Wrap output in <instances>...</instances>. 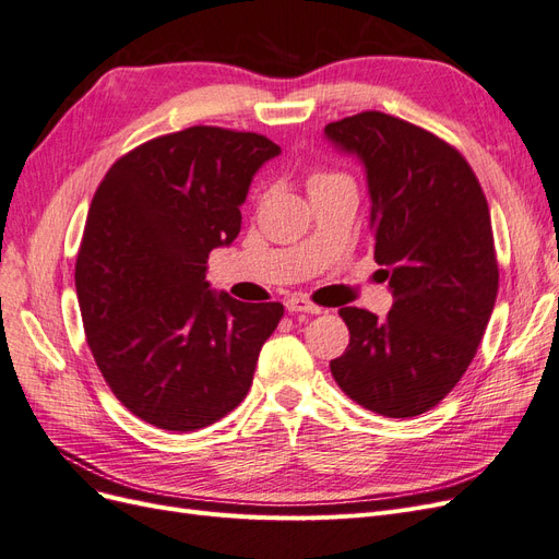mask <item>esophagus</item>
Masks as SVG:
<instances>
[{
    "label": "esophagus",
    "mask_w": 559,
    "mask_h": 559,
    "mask_svg": "<svg viewBox=\"0 0 559 559\" xmlns=\"http://www.w3.org/2000/svg\"><path fill=\"white\" fill-rule=\"evenodd\" d=\"M284 306L289 312H308V314H319L321 312L319 306H314L312 300H308L306 296H300V294H292L289 298L284 300Z\"/></svg>",
    "instance_id": "1"
}]
</instances>
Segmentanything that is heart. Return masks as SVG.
<instances>
[{"mask_svg":"<svg viewBox=\"0 0 559 559\" xmlns=\"http://www.w3.org/2000/svg\"><path fill=\"white\" fill-rule=\"evenodd\" d=\"M337 175H331V173H314L312 177H310V181H308V186L312 189V186H319V183H326V181H331V179H335Z\"/></svg>","mask_w":559,"mask_h":559,"instance_id":"obj_1","label":"heart"}]
</instances>
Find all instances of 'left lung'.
Instances as JSON below:
<instances>
[{"instance_id": "8db88e82", "label": "left lung", "mask_w": 559, "mask_h": 559, "mask_svg": "<svg viewBox=\"0 0 559 559\" xmlns=\"http://www.w3.org/2000/svg\"><path fill=\"white\" fill-rule=\"evenodd\" d=\"M364 165L373 257L394 306L384 319L341 308L349 329L331 373L384 417H415L462 380L492 317L499 267L480 183L460 151L382 111L324 128Z\"/></svg>"}]
</instances>
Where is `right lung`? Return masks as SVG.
I'll return each instance as SVG.
<instances>
[{
  "label": "right lung",
  "instance_id": "obj_1",
  "mask_svg": "<svg viewBox=\"0 0 559 559\" xmlns=\"http://www.w3.org/2000/svg\"><path fill=\"white\" fill-rule=\"evenodd\" d=\"M282 148L257 132L193 126L118 158L97 186L76 296L99 373L126 408L195 431L238 408L282 302L210 289L207 259L242 226L253 175Z\"/></svg>",
  "mask_w": 559,
  "mask_h": 559
}]
</instances>
